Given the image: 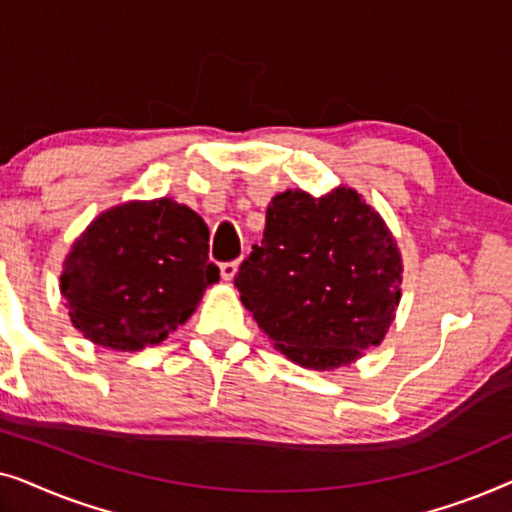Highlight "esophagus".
I'll return each instance as SVG.
<instances>
[{"mask_svg":"<svg viewBox=\"0 0 512 512\" xmlns=\"http://www.w3.org/2000/svg\"><path fill=\"white\" fill-rule=\"evenodd\" d=\"M237 261H230V263H221V277L226 279V282H230V279H235L237 275Z\"/></svg>","mask_w":512,"mask_h":512,"instance_id":"1","label":"esophagus"}]
</instances>
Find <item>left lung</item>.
Instances as JSON below:
<instances>
[{
	"instance_id": "obj_1",
	"label": "left lung",
	"mask_w": 512,
	"mask_h": 512,
	"mask_svg": "<svg viewBox=\"0 0 512 512\" xmlns=\"http://www.w3.org/2000/svg\"><path fill=\"white\" fill-rule=\"evenodd\" d=\"M401 284L394 235L349 186L319 198L300 188L275 195L263 242L235 277L258 328L286 359L310 370L352 366L382 345Z\"/></svg>"
}]
</instances>
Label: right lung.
I'll list each match as a JSON object with an SVG mask.
<instances>
[{"mask_svg": "<svg viewBox=\"0 0 512 512\" xmlns=\"http://www.w3.org/2000/svg\"><path fill=\"white\" fill-rule=\"evenodd\" d=\"M216 282L207 223L191 207L156 198L95 216L65 256L60 291L83 338L139 352L186 324Z\"/></svg>", "mask_w": 512, "mask_h": 512, "instance_id": "1", "label": "right lung"}]
</instances>
